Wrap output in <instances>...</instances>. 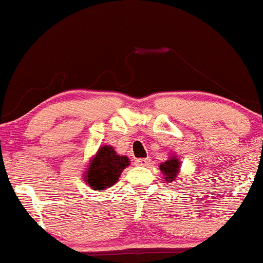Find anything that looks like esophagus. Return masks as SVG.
I'll return each instance as SVG.
<instances>
[{"instance_id":"34e87169","label":"esophagus","mask_w":263,"mask_h":263,"mask_svg":"<svg viewBox=\"0 0 263 263\" xmlns=\"http://www.w3.org/2000/svg\"><path fill=\"white\" fill-rule=\"evenodd\" d=\"M149 162H151L149 158H139L135 161V166H143V167H145V166L149 165Z\"/></svg>"}]
</instances>
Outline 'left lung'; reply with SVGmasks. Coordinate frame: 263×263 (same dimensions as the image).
Segmentation results:
<instances>
[{
	"label": "left lung",
	"mask_w": 263,
	"mask_h": 263,
	"mask_svg": "<svg viewBox=\"0 0 263 263\" xmlns=\"http://www.w3.org/2000/svg\"><path fill=\"white\" fill-rule=\"evenodd\" d=\"M166 183H174L180 174V161L175 154H170L165 162L158 166Z\"/></svg>",
	"instance_id": "1"
}]
</instances>
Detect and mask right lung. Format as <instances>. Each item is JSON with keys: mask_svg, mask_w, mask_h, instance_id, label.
I'll return each mask as SVG.
<instances>
[{"mask_svg": "<svg viewBox=\"0 0 263 263\" xmlns=\"http://www.w3.org/2000/svg\"><path fill=\"white\" fill-rule=\"evenodd\" d=\"M127 166H129L128 157L119 156L111 145H102L90 157L83 179L92 190L105 191L119 180Z\"/></svg>", "mask_w": 263, "mask_h": 263, "instance_id": "obj_1", "label": "right lung"}]
</instances>
